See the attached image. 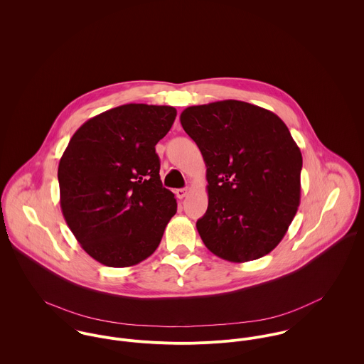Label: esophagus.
<instances>
[{
    "label": "esophagus",
    "instance_id": "obj_1",
    "mask_svg": "<svg viewBox=\"0 0 364 364\" xmlns=\"http://www.w3.org/2000/svg\"><path fill=\"white\" fill-rule=\"evenodd\" d=\"M175 193H176V198H178V199H183V198L188 196L189 189H176Z\"/></svg>",
    "mask_w": 364,
    "mask_h": 364
}]
</instances>
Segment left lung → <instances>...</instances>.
I'll list each match as a JSON object with an SVG mask.
<instances>
[{
    "instance_id": "8db88e82",
    "label": "left lung",
    "mask_w": 364,
    "mask_h": 364,
    "mask_svg": "<svg viewBox=\"0 0 364 364\" xmlns=\"http://www.w3.org/2000/svg\"><path fill=\"white\" fill-rule=\"evenodd\" d=\"M181 124L208 168V211L196 228L208 251L238 263L267 255L300 205L303 156L287 126L234 100L189 106Z\"/></svg>"
}]
</instances>
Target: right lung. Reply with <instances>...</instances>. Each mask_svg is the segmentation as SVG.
Masks as SVG:
<instances>
[{"label":"right lung","mask_w":364,"mask_h":364,"mask_svg":"<svg viewBox=\"0 0 364 364\" xmlns=\"http://www.w3.org/2000/svg\"><path fill=\"white\" fill-rule=\"evenodd\" d=\"M176 117L172 106L127 104L87 120L58 164L60 206L82 250L105 266L147 259L176 213L162 186L156 144Z\"/></svg>","instance_id":"1"}]
</instances>
